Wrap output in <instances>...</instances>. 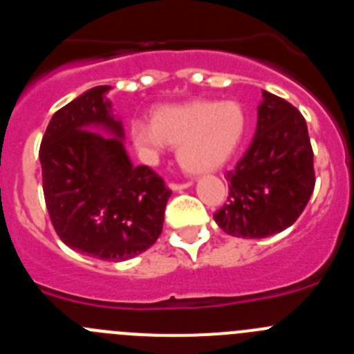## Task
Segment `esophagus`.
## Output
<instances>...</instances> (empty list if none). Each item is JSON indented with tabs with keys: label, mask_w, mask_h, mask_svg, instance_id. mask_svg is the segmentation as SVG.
<instances>
[{
	"label": "esophagus",
	"mask_w": 354,
	"mask_h": 354,
	"mask_svg": "<svg viewBox=\"0 0 354 354\" xmlns=\"http://www.w3.org/2000/svg\"><path fill=\"white\" fill-rule=\"evenodd\" d=\"M193 186V180H187V183H171L170 189L171 192H183V189H187V187Z\"/></svg>",
	"instance_id": "esophagus-1"
}]
</instances>
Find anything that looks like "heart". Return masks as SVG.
<instances>
[{
    "mask_svg": "<svg viewBox=\"0 0 354 354\" xmlns=\"http://www.w3.org/2000/svg\"><path fill=\"white\" fill-rule=\"evenodd\" d=\"M245 129V111L237 102L189 101L158 108L152 124L133 120L129 136L143 161H158L168 143L177 147L180 167L200 175L218 170L236 154Z\"/></svg>",
    "mask_w": 354,
    "mask_h": 354,
    "instance_id": "1",
    "label": "heart"
}]
</instances>
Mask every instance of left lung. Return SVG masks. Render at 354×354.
I'll return each mask as SVG.
<instances>
[{
  "instance_id": "1",
  "label": "left lung",
  "mask_w": 354,
  "mask_h": 354,
  "mask_svg": "<svg viewBox=\"0 0 354 354\" xmlns=\"http://www.w3.org/2000/svg\"><path fill=\"white\" fill-rule=\"evenodd\" d=\"M227 180V204L214 221L228 236L261 239L298 220L314 192V152L305 118L290 102L262 90L252 145Z\"/></svg>"
}]
</instances>
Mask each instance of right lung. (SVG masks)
Returning a JSON list of instances; mask_svg holds the SVG:
<instances>
[{
    "label": "right lung",
    "instance_id": "obj_1",
    "mask_svg": "<svg viewBox=\"0 0 354 354\" xmlns=\"http://www.w3.org/2000/svg\"><path fill=\"white\" fill-rule=\"evenodd\" d=\"M109 90L93 86L58 109L39 158L44 198L60 239L88 257L122 262L161 236L171 192L149 167L133 165Z\"/></svg>",
    "mask_w": 354,
    "mask_h": 354
}]
</instances>
